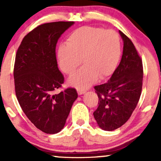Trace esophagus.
<instances>
[{
	"mask_svg": "<svg viewBox=\"0 0 161 161\" xmlns=\"http://www.w3.org/2000/svg\"><path fill=\"white\" fill-rule=\"evenodd\" d=\"M77 92H78V94H79V95H82V94L85 93L86 91L81 90H77Z\"/></svg>",
	"mask_w": 161,
	"mask_h": 161,
	"instance_id": "34e87169",
	"label": "esophagus"
}]
</instances>
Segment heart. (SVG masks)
Masks as SVG:
<instances>
[{
  "mask_svg": "<svg viewBox=\"0 0 161 161\" xmlns=\"http://www.w3.org/2000/svg\"><path fill=\"white\" fill-rule=\"evenodd\" d=\"M66 44L58 48L61 69L65 74H74L82 62L83 68L69 79V83L86 90L97 82L111 76L118 68L121 57V43L114 30L94 26H82L71 32Z\"/></svg>",
  "mask_w": 161,
  "mask_h": 161,
  "instance_id": "1",
  "label": "heart"
}]
</instances>
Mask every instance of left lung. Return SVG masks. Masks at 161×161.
Listing matches in <instances>:
<instances>
[{
    "label": "left lung",
    "mask_w": 161,
    "mask_h": 161,
    "mask_svg": "<svg viewBox=\"0 0 161 161\" xmlns=\"http://www.w3.org/2000/svg\"><path fill=\"white\" fill-rule=\"evenodd\" d=\"M119 33L124 42L121 62L108 82L94 87L99 101L93 116L105 131L115 130L129 119L142 92V59L130 39Z\"/></svg>",
    "instance_id": "1"
}]
</instances>
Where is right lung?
<instances>
[{
    "mask_svg": "<svg viewBox=\"0 0 161 161\" xmlns=\"http://www.w3.org/2000/svg\"><path fill=\"white\" fill-rule=\"evenodd\" d=\"M73 24L54 22L38 25L24 37L16 53L14 79L18 101L31 122L47 134L61 131L78 97L74 88L54 93L64 81L58 67L56 45Z\"/></svg>",
    "mask_w": 161,
    "mask_h": 161,
    "instance_id": "obj_1",
    "label": "right lung"
}]
</instances>
